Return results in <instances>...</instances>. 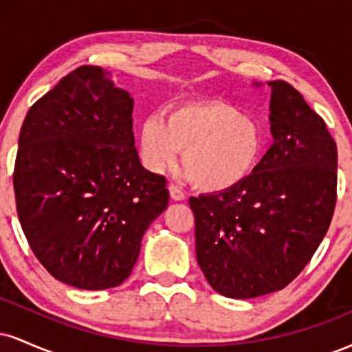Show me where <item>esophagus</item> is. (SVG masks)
<instances>
[{
    "label": "esophagus",
    "mask_w": 352,
    "mask_h": 352,
    "mask_svg": "<svg viewBox=\"0 0 352 352\" xmlns=\"http://www.w3.org/2000/svg\"><path fill=\"white\" fill-rule=\"evenodd\" d=\"M168 193H170V199L172 200H175V201H179V200H184L185 199V193H184V190H182L179 185H175V184H170L168 185Z\"/></svg>",
    "instance_id": "esophagus-1"
}]
</instances>
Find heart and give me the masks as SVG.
<instances>
[{"label":"heart","mask_w":352,"mask_h":352,"mask_svg":"<svg viewBox=\"0 0 352 352\" xmlns=\"http://www.w3.org/2000/svg\"><path fill=\"white\" fill-rule=\"evenodd\" d=\"M145 165L160 172L172 167L182 151V168L195 187L227 190L254 170L263 152V132L253 117L225 102L187 104L167 120L145 117L140 125Z\"/></svg>","instance_id":"heart-1"}]
</instances>
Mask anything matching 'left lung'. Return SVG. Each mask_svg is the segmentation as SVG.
<instances>
[{
	"mask_svg": "<svg viewBox=\"0 0 352 352\" xmlns=\"http://www.w3.org/2000/svg\"><path fill=\"white\" fill-rule=\"evenodd\" d=\"M273 144L243 182L190 197L197 263L217 293L248 300L288 286L328 232L338 148L321 116L285 80H272Z\"/></svg>",
	"mask_w": 352,
	"mask_h": 352,
	"instance_id": "1",
	"label": "left lung"
}]
</instances>
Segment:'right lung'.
<instances>
[{"mask_svg": "<svg viewBox=\"0 0 352 352\" xmlns=\"http://www.w3.org/2000/svg\"><path fill=\"white\" fill-rule=\"evenodd\" d=\"M132 111L111 72L79 66L36 100L19 132V223L39 263L74 288L122 285L168 205L165 177L139 160Z\"/></svg>", "mask_w": 352, "mask_h": 352, "instance_id": "right-lung-1", "label": "right lung"}]
</instances>
